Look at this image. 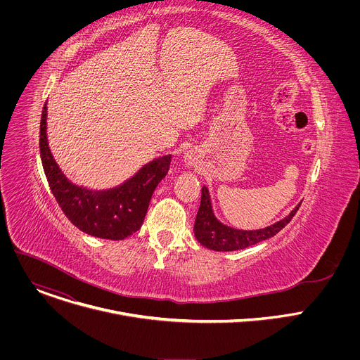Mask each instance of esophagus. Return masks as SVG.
I'll list each match as a JSON object with an SVG mask.
<instances>
[{"mask_svg": "<svg viewBox=\"0 0 360 360\" xmlns=\"http://www.w3.org/2000/svg\"><path fill=\"white\" fill-rule=\"evenodd\" d=\"M185 162L188 164V165H192V160L188 157V158H185Z\"/></svg>", "mask_w": 360, "mask_h": 360, "instance_id": "esophagus-1", "label": "esophagus"}]
</instances>
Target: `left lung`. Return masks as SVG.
<instances>
[{"label": "left lung", "mask_w": 360, "mask_h": 360, "mask_svg": "<svg viewBox=\"0 0 360 360\" xmlns=\"http://www.w3.org/2000/svg\"><path fill=\"white\" fill-rule=\"evenodd\" d=\"M300 203L296 205V207L289 212V215H286L285 218H282L281 221L269 226H265L262 229H252V231L236 229L233 226L225 225L217 218L212 207L210 189L208 186L203 185L199 211L193 225V233L196 240L203 248H208L211 250H217V252L240 250L275 236L282 228H285L286 224L290 222V219L295 217L296 211L299 210Z\"/></svg>", "instance_id": "1"}]
</instances>
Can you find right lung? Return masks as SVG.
Returning a JSON list of instances; mask_svg holds the SVG:
<instances>
[{"instance_id": "right-lung-1", "label": "right lung", "mask_w": 360, "mask_h": 360, "mask_svg": "<svg viewBox=\"0 0 360 360\" xmlns=\"http://www.w3.org/2000/svg\"><path fill=\"white\" fill-rule=\"evenodd\" d=\"M46 102L39 125V153L51 192L65 217L84 233L122 240L141 229L153 191L169 171L172 155L153 158L131 178L110 189L71 182L53 157L46 136Z\"/></svg>"}]
</instances>
